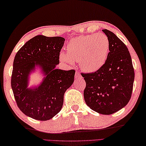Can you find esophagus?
Wrapping results in <instances>:
<instances>
[{
	"label": "esophagus",
	"instance_id": "34e87169",
	"mask_svg": "<svg viewBox=\"0 0 146 146\" xmlns=\"http://www.w3.org/2000/svg\"><path fill=\"white\" fill-rule=\"evenodd\" d=\"M81 75L80 74V73L78 72V71H76V74H75V77L77 79V78H79V77H81Z\"/></svg>",
	"mask_w": 146,
	"mask_h": 146
}]
</instances>
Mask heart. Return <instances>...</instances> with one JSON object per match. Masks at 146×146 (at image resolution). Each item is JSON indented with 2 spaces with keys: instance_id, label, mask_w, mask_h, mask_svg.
Listing matches in <instances>:
<instances>
[{
  "instance_id": "b5f03b06",
  "label": "heart",
  "mask_w": 146,
  "mask_h": 146,
  "mask_svg": "<svg viewBox=\"0 0 146 146\" xmlns=\"http://www.w3.org/2000/svg\"><path fill=\"white\" fill-rule=\"evenodd\" d=\"M110 41L103 33L81 36L71 39L67 46V52L59 55L61 62L72 65L79 62L80 67L87 72H93L102 68L108 58Z\"/></svg>"
}]
</instances>
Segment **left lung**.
<instances>
[{
  "mask_svg": "<svg viewBox=\"0 0 146 146\" xmlns=\"http://www.w3.org/2000/svg\"><path fill=\"white\" fill-rule=\"evenodd\" d=\"M110 41L103 66L95 72L82 73L86 83L85 102L98 113L111 115L125 106L132 93L134 70L127 47L113 33L103 29Z\"/></svg>",
  "mask_w": 146,
  "mask_h": 146,
  "instance_id": "1",
  "label": "left lung"
}]
</instances>
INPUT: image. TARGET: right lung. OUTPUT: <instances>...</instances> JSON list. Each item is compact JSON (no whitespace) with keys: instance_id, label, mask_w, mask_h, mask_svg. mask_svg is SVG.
Masks as SVG:
<instances>
[{"instance_id":"add662e5","label":"right lung","mask_w":146,"mask_h":146,"mask_svg":"<svg viewBox=\"0 0 146 146\" xmlns=\"http://www.w3.org/2000/svg\"><path fill=\"white\" fill-rule=\"evenodd\" d=\"M65 38L38 35L28 41L15 56L11 87L17 106L24 114L46 121L60 112L65 92L74 81L75 70L56 69ZM40 68V84L28 87L29 76Z\"/></svg>"}]
</instances>
